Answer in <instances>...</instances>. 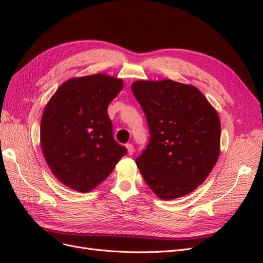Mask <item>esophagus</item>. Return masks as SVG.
<instances>
[{
    "label": "esophagus",
    "mask_w": 263,
    "mask_h": 263,
    "mask_svg": "<svg viewBox=\"0 0 263 263\" xmlns=\"http://www.w3.org/2000/svg\"><path fill=\"white\" fill-rule=\"evenodd\" d=\"M126 148H127V153H128L129 156H132L134 154V146L132 144H127Z\"/></svg>",
    "instance_id": "obj_1"
}]
</instances>
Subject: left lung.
Here are the masks:
<instances>
[{"mask_svg":"<svg viewBox=\"0 0 263 263\" xmlns=\"http://www.w3.org/2000/svg\"><path fill=\"white\" fill-rule=\"evenodd\" d=\"M132 91L146 115L150 140L136 163L161 200L184 196L202 184L220 153L218 114L193 85L138 80Z\"/></svg>","mask_w":263,"mask_h":263,"instance_id":"8db88e82","label":"left lung"}]
</instances>
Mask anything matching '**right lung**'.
Masks as SVG:
<instances>
[{
    "label": "right lung",
    "instance_id": "right-lung-1",
    "mask_svg": "<svg viewBox=\"0 0 263 263\" xmlns=\"http://www.w3.org/2000/svg\"><path fill=\"white\" fill-rule=\"evenodd\" d=\"M123 85L122 79L104 73L71 78L47 103L42 150L53 176L68 187L90 192L126 155L127 149L114 140L107 114Z\"/></svg>",
    "mask_w": 263,
    "mask_h": 263
}]
</instances>
